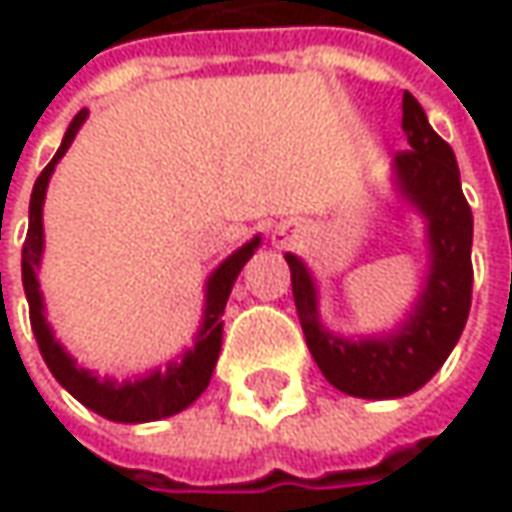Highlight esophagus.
<instances>
[{"label":"esophagus","mask_w":512,"mask_h":512,"mask_svg":"<svg viewBox=\"0 0 512 512\" xmlns=\"http://www.w3.org/2000/svg\"><path fill=\"white\" fill-rule=\"evenodd\" d=\"M273 242H276V245H287V242H290V230H287V227H276V230H273Z\"/></svg>","instance_id":"34e87169"}]
</instances>
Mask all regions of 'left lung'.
Listing matches in <instances>:
<instances>
[{
	"label": "left lung",
	"mask_w": 512,
	"mask_h": 512,
	"mask_svg": "<svg viewBox=\"0 0 512 512\" xmlns=\"http://www.w3.org/2000/svg\"><path fill=\"white\" fill-rule=\"evenodd\" d=\"M402 130L410 150L393 156V185L424 219L427 276L399 327L376 336H339L322 325L319 287L307 265L285 253L293 302L310 356L336 390L359 399H402L430 382L467 325L473 293V213L450 145L430 128L422 105L404 90Z\"/></svg>",
	"instance_id": "1"
}]
</instances>
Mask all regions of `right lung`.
Masks as SVG:
<instances>
[{
  "label": "right lung",
  "mask_w": 512,
  "mask_h": 512,
  "mask_svg": "<svg viewBox=\"0 0 512 512\" xmlns=\"http://www.w3.org/2000/svg\"><path fill=\"white\" fill-rule=\"evenodd\" d=\"M85 119H88V110H79L73 116L56 156L50 159L48 168L39 173L33 193H30L28 239H25V247H22V285H25V296H28L30 327H33L36 344L42 350V359L53 373V379L62 384L76 402H82L88 410L105 416L110 422H159V419L182 413L185 407H190L207 390L213 367L219 362V350H222V327H225L222 316H225L227 296L233 290L236 276L247 265V259L256 253V247L262 245V236H253L239 250H233L225 262L207 276L205 313H202V325L196 330L193 347H187L185 353L170 359L165 367H156L145 376H133V379L119 382L113 376L102 379L99 373L76 364V359L62 347V342H56V336L50 330L36 270L42 267V253H45L42 207H45L50 173L56 170V162L68 153L70 142L76 139L79 128L85 125Z\"/></svg>",
  "instance_id": "obj_1"
}]
</instances>
